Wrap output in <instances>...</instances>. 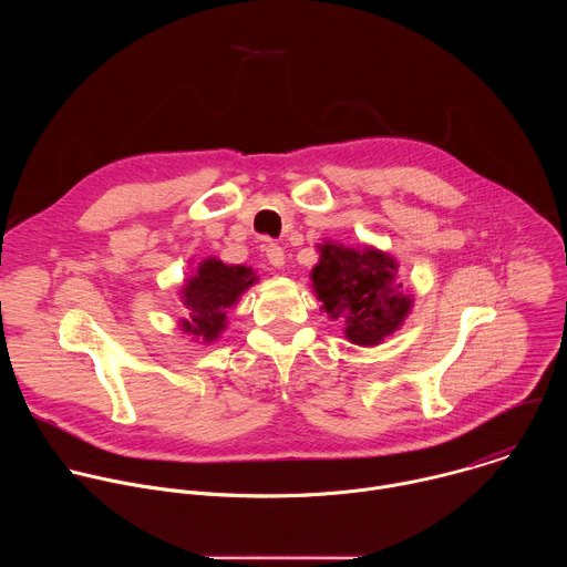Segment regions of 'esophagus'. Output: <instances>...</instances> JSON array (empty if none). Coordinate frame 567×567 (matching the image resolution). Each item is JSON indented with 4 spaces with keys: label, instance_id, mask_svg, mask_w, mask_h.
<instances>
[{
    "label": "esophagus",
    "instance_id": "1",
    "mask_svg": "<svg viewBox=\"0 0 567 567\" xmlns=\"http://www.w3.org/2000/svg\"><path fill=\"white\" fill-rule=\"evenodd\" d=\"M267 260H269V265L280 269L285 265V249L278 247V245H269L267 247Z\"/></svg>",
    "mask_w": 567,
    "mask_h": 567
}]
</instances>
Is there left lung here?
Here are the masks:
<instances>
[{"label": "left lung", "instance_id": "1", "mask_svg": "<svg viewBox=\"0 0 567 567\" xmlns=\"http://www.w3.org/2000/svg\"><path fill=\"white\" fill-rule=\"evenodd\" d=\"M311 271L313 291L332 318L346 320V337L357 346H379L406 318L413 300L396 280V265L374 249H346L328 241L318 247Z\"/></svg>", "mask_w": 567, "mask_h": 567}]
</instances>
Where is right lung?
Wrapping results in <instances>:
<instances>
[{
  "mask_svg": "<svg viewBox=\"0 0 567 567\" xmlns=\"http://www.w3.org/2000/svg\"><path fill=\"white\" fill-rule=\"evenodd\" d=\"M256 280L258 278L249 267H228L215 258L204 260L182 291L188 311V318L182 320L184 330L204 341L217 339L226 328V309Z\"/></svg>",
  "mask_w": 567,
  "mask_h": 567,
  "instance_id": "1",
  "label": "right lung"
}]
</instances>
